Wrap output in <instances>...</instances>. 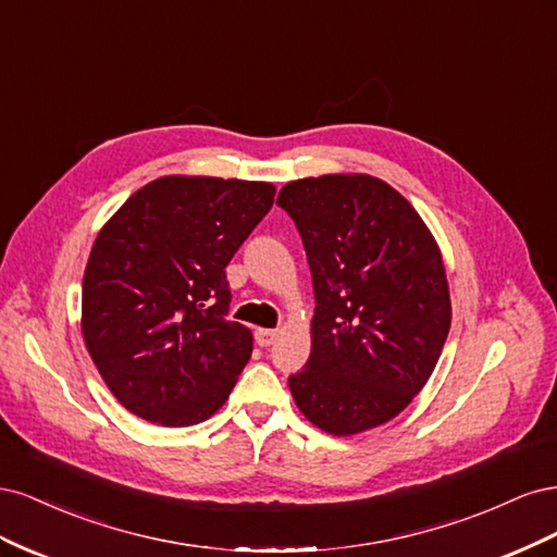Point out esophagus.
I'll use <instances>...</instances> for the list:
<instances>
[{"label":"esophagus","mask_w":557,"mask_h":557,"mask_svg":"<svg viewBox=\"0 0 557 557\" xmlns=\"http://www.w3.org/2000/svg\"><path fill=\"white\" fill-rule=\"evenodd\" d=\"M276 336H278V330H267V327L256 330L258 346H272L276 342Z\"/></svg>","instance_id":"1"}]
</instances>
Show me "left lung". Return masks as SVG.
Wrapping results in <instances>:
<instances>
[{"instance_id": "left-lung-1", "label": "left lung", "mask_w": 557, "mask_h": 557, "mask_svg": "<svg viewBox=\"0 0 557 557\" xmlns=\"http://www.w3.org/2000/svg\"><path fill=\"white\" fill-rule=\"evenodd\" d=\"M276 205L307 250L311 356L288 379L299 411L336 436L393 420L432 376L450 330L440 246L385 181L327 174L283 185Z\"/></svg>"}]
</instances>
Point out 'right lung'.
I'll return each instance as SVG.
<instances>
[{
	"label": "right lung",
	"mask_w": 557,
	"mask_h": 557,
	"mask_svg": "<svg viewBox=\"0 0 557 557\" xmlns=\"http://www.w3.org/2000/svg\"><path fill=\"white\" fill-rule=\"evenodd\" d=\"M274 195L260 181L162 176L99 230L81 330L109 391L134 416L185 428L230 397L252 334L227 320L225 267Z\"/></svg>",
	"instance_id": "1"
}]
</instances>
